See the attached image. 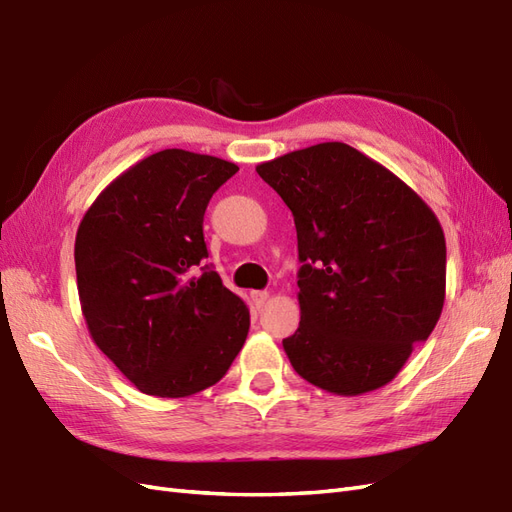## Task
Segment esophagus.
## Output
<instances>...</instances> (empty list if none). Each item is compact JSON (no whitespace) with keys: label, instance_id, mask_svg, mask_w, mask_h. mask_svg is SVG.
Masks as SVG:
<instances>
[{"label":"esophagus","instance_id":"obj_1","mask_svg":"<svg viewBox=\"0 0 512 512\" xmlns=\"http://www.w3.org/2000/svg\"><path fill=\"white\" fill-rule=\"evenodd\" d=\"M267 301H269L267 290H254V293H252V303H254L256 310H260L262 306H265Z\"/></svg>","mask_w":512,"mask_h":512}]
</instances>
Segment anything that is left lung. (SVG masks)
I'll use <instances>...</instances> for the list:
<instances>
[{
	"mask_svg": "<svg viewBox=\"0 0 512 512\" xmlns=\"http://www.w3.org/2000/svg\"><path fill=\"white\" fill-rule=\"evenodd\" d=\"M256 172L297 228L301 321L282 340L290 364L338 396L388 385L444 308L437 215L385 165L342 142L293 150Z\"/></svg>",
	"mask_w": 512,
	"mask_h": 512,
	"instance_id": "left-lung-1",
	"label": "left lung"
}]
</instances>
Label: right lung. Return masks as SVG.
I'll list each match as a JSON object with an SVG mask.
<instances>
[{"instance_id":"1","label":"right lung","mask_w":512,"mask_h":512,"mask_svg":"<svg viewBox=\"0 0 512 512\" xmlns=\"http://www.w3.org/2000/svg\"><path fill=\"white\" fill-rule=\"evenodd\" d=\"M237 172L219 157L159 150L116 176L77 228V290L90 338L148 396L211 388L250 331V310L217 271L187 278L209 256L206 204Z\"/></svg>"}]
</instances>
